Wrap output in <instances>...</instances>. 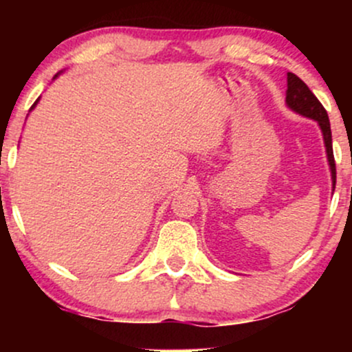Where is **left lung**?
I'll use <instances>...</instances> for the list:
<instances>
[{
    "instance_id": "8db88e82",
    "label": "left lung",
    "mask_w": 352,
    "mask_h": 352,
    "mask_svg": "<svg viewBox=\"0 0 352 352\" xmlns=\"http://www.w3.org/2000/svg\"><path fill=\"white\" fill-rule=\"evenodd\" d=\"M286 104L292 111L298 114L314 119L319 124L324 139L326 153H328V162L331 167V177H333V187L336 185V164H334L333 155V139H331V125L329 117L322 104L319 102L316 96L309 91L302 80L293 72H288V91H286Z\"/></svg>"
}]
</instances>
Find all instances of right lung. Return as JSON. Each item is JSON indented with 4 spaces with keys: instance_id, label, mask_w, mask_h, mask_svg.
I'll use <instances>...</instances> for the list:
<instances>
[{
    "instance_id": "obj_1",
    "label": "right lung",
    "mask_w": 352,
    "mask_h": 352,
    "mask_svg": "<svg viewBox=\"0 0 352 352\" xmlns=\"http://www.w3.org/2000/svg\"><path fill=\"white\" fill-rule=\"evenodd\" d=\"M38 100H39V99H38ZM38 100H36V102H34V104H33V106H31V109H33V107H34V106H36V104H38Z\"/></svg>"
}]
</instances>
